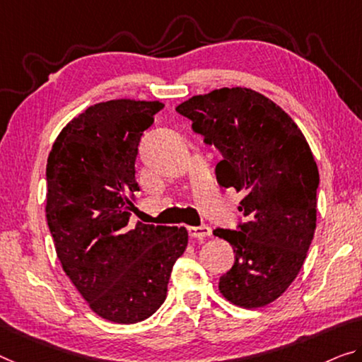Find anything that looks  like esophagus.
<instances>
[{
  "label": "esophagus",
  "instance_id": "esophagus-1",
  "mask_svg": "<svg viewBox=\"0 0 362 362\" xmlns=\"http://www.w3.org/2000/svg\"><path fill=\"white\" fill-rule=\"evenodd\" d=\"M187 231H189V236L194 238V239H204V238L212 235V230H210V228L205 226V225H202V226H189Z\"/></svg>",
  "mask_w": 362,
  "mask_h": 362
}]
</instances>
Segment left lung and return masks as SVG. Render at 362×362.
<instances>
[{
    "instance_id": "1",
    "label": "left lung",
    "mask_w": 362,
    "mask_h": 362,
    "mask_svg": "<svg viewBox=\"0 0 362 362\" xmlns=\"http://www.w3.org/2000/svg\"><path fill=\"white\" fill-rule=\"evenodd\" d=\"M220 150L216 180L244 197L238 231L218 230L235 251L220 276L225 299L244 309L274 303L298 276L314 238L319 170L298 124L276 103L246 87H223L176 107Z\"/></svg>"
}]
</instances>
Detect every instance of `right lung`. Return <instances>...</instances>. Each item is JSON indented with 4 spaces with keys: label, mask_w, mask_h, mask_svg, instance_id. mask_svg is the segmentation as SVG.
Returning <instances> with one entry per match:
<instances>
[{
    "label": "right lung",
    "mask_w": 362,
    "mask_h": 362,
    "mask_svg": "<svg viewBox=\"0 0 362 362\" xmlns=\"http://www.w3.org/2000/svg\"><path fill=\"white\" fill-rule=\"evenodd\" d=\"M163 107L134 98L92 105L48 155L45 212L61 267L88 308L115 324L146 320L163 304L187 247L185 226L129 221L139 142Z\"/></svg>",
    "instance_id": "add662e5"
}]
</instances>
